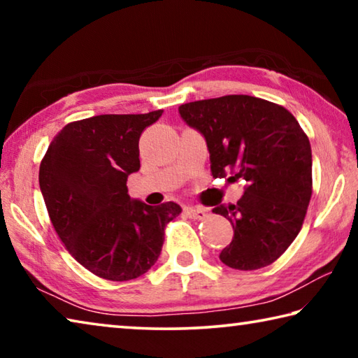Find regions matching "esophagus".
Returning <instances> with one entry per match:
<instances>
[{
    "label": "esophagus",
    "mask_w": 358,
    "mask_h": 358,
    "mask_svg": "<svg viewBox=\"0 0 358 358\" xmlns=\"http://www.w3.org/2000/svg\"><path fill=\"white\" fill-rule=\"evenodd\" d=\"M186 215L192 217V220H205V217L208 216V211L205 208H197V207H187L186 210Z\"/></svg>",
    "instance_id": "34e87169"
}]
</instances>
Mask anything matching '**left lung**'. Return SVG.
Returning <instances> with one entry per match:
<instances>
[{"mask_svg":"<svg viewBox=\"0 0 358 358\" xmlns=\"http://www.w3.org/2000/svg\"><path fill=\"white\" fill-rule=\"evenodd\" d=\"M178 112L205 137L213 178L246 181L237 205L213 208L234 227L221 262L245 271L273 264L299 235L313 194L311 145L299 121L248 94L187 102Z\"/></svg>","mask_w":358,"mask_h":358,"instance_id":"8db88e82","label":"left lung"}]
</instances>
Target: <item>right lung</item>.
I'll use <instances>...</instances> for the list:
<instances>
[{
    "instance_id": "obj_1",
    "label": "right lung",
    "mask_w": 358,
    "mask_h": 358,
    "mask_svg": "<svg viewBox=\"0 0 358 358\" xmlns=\"http://www.w3.org/2000/svg\"><path fill=\"white\" fill-rule=\"evenodd\" d=\"M161 115L72 121L41 161V192L59 240L78 264L108 281L147 273L161 254L166 226L181 213L175 202L132 201L126 186L141 169L138 138Z\"/></svg>"
}]
</instances>
